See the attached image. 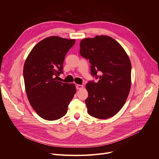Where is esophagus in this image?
Masks as SVG:
<instances>
[{
	"label": "esophagus",
	"mask_w": 159,
	"mask_h": 159,
	"mask_svg": "<svg viewBox=\"0 0 159 159\" xmlns=\"http://www.w3.org/2000/svg\"><path fill=\"white\" fill-rule=\"evenodd\" d=\"M83 87H84V86H83L82 85H80V84H77V85H76V89H77V90L82 89Z\"/></svg>",
	"instance_id": "34e87169"
}]
</instances>
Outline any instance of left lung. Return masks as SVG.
I'll list each match as a JSON object with an SVG mask.
<instances>
[{
	"instance_id": "1",
	"label": "left lung",
	"mask_w": 159,
	"mask_h": 159,
	"mask_svg": "<svg viewBox=\"0 0 159 159\" xmlns=\"http://www.w3.org/2000/svg\"><path fill=\"white\" fill-rule=\"evenodd\" d=\"M80 54L89 60L91 75L99 79L97 83L89 81L85 86L89 115L99 119L112 117L123 107L129 93L131 65L128 55L115 39L104 35L83 39Z\"/></svg>"
}]
</instances>
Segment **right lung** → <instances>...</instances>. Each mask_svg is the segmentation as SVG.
Segmentation results:
<instances>
[{"instance_id":"obj_1","label":"right lung","mask_w":159,"mask_h":159,"mask_svg":"<svg viewBox=\"0 0 159 159\" xmlns=\"http://www.w3.org/2000/svg\"><path fill=\"white\" fill-rule=\"evenodd\" d=\"M75 39L50 36L32 49L24 65L23 76L30 103L42 118L53 121L64 116L76 93L74 84L58 81L65 57Z\"/></svg>"}]
</instances>
